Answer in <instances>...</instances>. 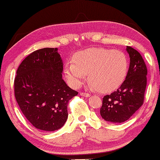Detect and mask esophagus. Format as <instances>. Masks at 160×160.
I'll use <instances>...</instances> for the list:
<instances>
[{"instance_id":"obj_1","label":"esophagus","mask_w":160,"mask_h":160,"mask_svg":"<svg viewBox=\"0 0 160 160\" xmlns=\"http://www.w3.org/2000/svg\"><path fill=\"white\" fill-rule=\"evenodd\" d=\"M80 95H82V96H84V97H90V93H88V92H81Z\"/></svg>"}]
</instances>
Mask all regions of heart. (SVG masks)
<instances>
[{
	"label": "heart",
	"mask_w": 160,
	"mask_h": 160,
	"mask_svg": "<svg viewBox=\"0 0 160 160\" xmlns=\"http://www.w3.org/2000/svg\"><path fill=\"white\" fill-rule=\"evenodd\" d=\"M128 71V59L118 50L92 48L81 51L75 56V62L66 63L65 73L74 88H78L90 73L92 86L101 92L111 91L119 87Z\"/></svg>",
	"instance_id": "b5f03b06"
}]
</instances>
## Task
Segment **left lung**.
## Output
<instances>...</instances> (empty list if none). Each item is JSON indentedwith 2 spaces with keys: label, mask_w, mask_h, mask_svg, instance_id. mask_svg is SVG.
I'll list each match as a JSON object with an SVG mask.
<instances>
[{
  "label": "left lung",
  "mask_w": 160,
  "mask_h": 160,
  "mask_svg": "<svg viewBox=\"0 0 160 160\" xmlns=\"http://www.w3.org/2000/svg\"><path fill=\"white\" fill-rule=\"evenodd\" d=\"M130 57L126 79L117 90L103 98L100 113L103 119L112 123H123L143 104L147 84V67L137 50L127 46Z\"/></svg>",
  "instance_id": "left-lung-1"
}]
</instances>
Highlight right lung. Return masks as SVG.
<instances>
[{
    "label": "right lung",
    "mask_w": 160,
    "mask_h": 160,
    "mask_svg": "<svg viewBox=\"0 0 160 160\" xmlns=\"http://www.w3.org/2000/svg\"><path fill=\"white\" fill-rule=\"evenodd\" d=\"M57 50L45 48L30 53L18 67L14 83L22 114L35 128L46 132L64 126L68 102L78 95L62 79L63 63Z\"/></svg>",
    "instance_id": "1"
}]
</instances>
